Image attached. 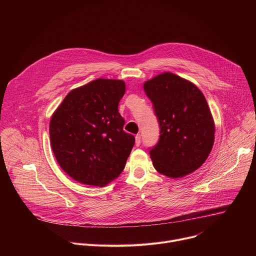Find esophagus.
<instances>
[{
  "label": "esophagus",
  "mask_w": 256,
  "mask_h": 256,
  "mask_svg": "<svg viewBox=\"0 0 256 256\" xmlns=\"http://www.w3.org/2000/svg\"><path fill=\"white\" fill-rule=\"evenodd\" d=\"M140 134H136V147H138V146L140 144Z\"/></svg>",
  "instance_id": "34e87169"
}]
</instances>
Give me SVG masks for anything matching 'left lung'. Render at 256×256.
I'll use <instances>...</instances> for the list:
<instances>
[{"instance_id": "8db88e82", "label": "left lung", "mask_w": 256, "mask_h": 256, "mask_svg": "<svg viewBox=\"0 0 256 256\" xmlns=\"http://www.w3.org/2000/svg\"><path fill=\"white\" fill-rule=\"evenodd\" d=\"M160 124V138L150 151L155 169L180 178L198 169L214 140V122L202 92L190 81L165 72L144 83Z\"/></svg>"}]
</instances>
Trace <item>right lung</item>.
I'll list each match as a JSON object with an SVG mask.
<instances>
[{
  "mask_svg": "<svg viewBox=\"0 0 256 256\" xmlns=\"http://www.w3.org/2000/svg\"><path fill=\"white\" fill-rule=\"evenodd\" d=\"M124 92V81L99 78L72 89L52 116L54 157L80 184L102 188L124 169L134 144L118 109Z\"/></svg>",
  "mask_w": 256,
  "mask_h": 256,
  "instance_id": "1",
  "label": "right lung"
}]
</instances>
